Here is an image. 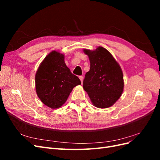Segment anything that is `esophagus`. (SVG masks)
Masks as SVG:
<instances>
[{
    "label": "esophagus",
    "instance_id": "esophagus-1",
    "mask_svg": "<svg viewBox=\"0 0 160 160\" xmlns=\"http://www.w3.org/2000/svg\"><path fill=\"white\" fill-rule=\"evenodd\" d=\"M79 79L81 80V83H83V76H79Z\"/></svg>",
    "mask_w": 160,
    "mask_h": 160
}]
</instances>
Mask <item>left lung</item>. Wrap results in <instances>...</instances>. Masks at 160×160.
<instances>
[{
	"mask_svg": "<svg viewBox=\"0 0 160 160\" xmlns=\"http://www.w3.org/2000/svg\"><path fill=\"white\" fill-rule=\"evenodd\" d=\"M83 51L90 61V70L85 74L83 89L95 107L109 108L123 93L122 70L112 55L102 47L95 51Z\"/></svg>",
	"mask_w": 160,
	"mask_h": 160,
	"instance_id": "8db88e82",
	"label": "left lung"
}]
</instances>
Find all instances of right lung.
<instances>
[{"label": "right lung", "mask_w": 160, "mask_h": 160, "mask_svg": "<svg viewBox=\"0 0 160 160\" xmlns=\"http://www.w3.org/2000/svg\"><path fill=\"white\" fill-rule=\"evenodd\" d=\"M65 57L55 51L42 61L36 72V92L42 102L52 109L63 105L75 86L81 84L78 77L67 67Z\"/></svg>", "instance_id": "1"}]
</instances>
